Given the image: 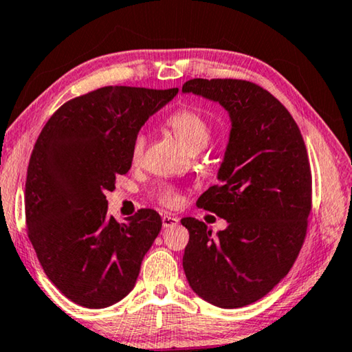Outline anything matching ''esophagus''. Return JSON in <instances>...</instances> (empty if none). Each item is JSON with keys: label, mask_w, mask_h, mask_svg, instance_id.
Listing matches in <instances>:
<instances>
[{"label": "esophagus", "mask_w": 352, "mask_h": 352, "mask_svg": "<svg viewBox=\"0 0 352 352\" xmlns=\"http://www.w3.org/2000/svg\"><path fill=\"white\" fill-rule=\"evenodd\" d=\"M178 222H180V219H178L177 216H172V214H164V216H163V226H164V228H172V226L178 225Z\"/></svg>", "instance_id": "34e87169"}]
</instances>
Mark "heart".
I'll return each mask as SVG.
<instances>
[{
    "label": "heart",
    "instance_id": "1",
    "mask_svg": "<svg viewBox=\"0 0 352 352\" xmlns=\"http://www.w3.org/2000/svg\"><path fill=\"white\" fill-rule=\"evenodd\" d=\"M168 126L172 132L180 140L182 144L188 148L190 153H197L205 148L208 141L211 138V129L206 119L200 113L190 109H180L168 118ZM146 148V135L136 133L132 142V162L138 163ZM178 194L174 190L166 189L160 195V201L163 205L174 206L178 204Z\"/></svg>",
    "mask_w": 352,
    "mask_h": 352
}]
</instances>
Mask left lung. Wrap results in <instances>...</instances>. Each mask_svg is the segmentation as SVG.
<instances>
[{
  "label": "left lung",
  "mask_w": 352,
  "mask_h": 352,
  "mask_svg": "<svg viewBox=\"0 0 352 352\" xmlns=\"http://www.w3.org/2000/svg\"><path fill=\"white\" fill-rule=\"evenodd\" d=\"M183 93L219 102L231 119L230 141L214 184L197 206L225 219L212 231L194 217L183 269L195 294L222 309L261 300L298 258L312 208V174L300 129L264 88L239 79H192Z\"/></svg>",
  "instance_id": "obj_1"
}]
</instances>
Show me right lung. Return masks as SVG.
Returning <instances> with one entry per match:
<instances>
[{
	"label": "right lung",
	"instance_id": "1",
	"mask_svg": "<svg viewBox=\"0 0 352 352\" xmlns=\"http://www.w3.org/2000/svg\"><path fill=\"white\" fill-rule=\"evenodd\" d=\"M178 88L102 87L65 102L38 135L25 189L28 236L51 283L76 305L109 307L133 289L162 230L142 208L109 217L105 192L132 166V142Z\"/></svg>",
	"mask_w": 352,
	"mask_h": 352
}]
</instances>
